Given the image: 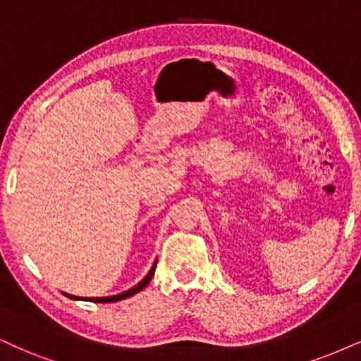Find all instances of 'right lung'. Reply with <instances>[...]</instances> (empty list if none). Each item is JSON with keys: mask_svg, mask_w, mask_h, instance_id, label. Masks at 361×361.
I'll return each mask as SVG.
<instances>
[{"mask_svg": "<svg viewBox=\"0 0 361 361\" xmlns=\"http://www.w3.org/2000/svg\"><path fill=\"white\" fill-rule=\"evenodd\" d=\"M154 268H157V263L153 264L152 267V270L148 271V275L143 278V280H141L138 285H135L133 288H130V290H126V291H123V293H120V295H113V296H99V298H83V296H75V295H68V293H65V296H68V298H71V300H85V302H93V303H113V302H120V300H125V298H128V296H133L135 293H138V291H141L145 288V286L148 285L149 281H152V278H153V275H154Z\"/></svg>", "mask_w": 361, "mask_h": 361, "instance_id": "right-lung-1", "label": "right lung"}]
</instances>
